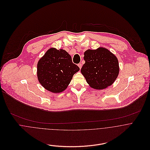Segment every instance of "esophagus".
I'll use <instances>...</instances> for the list:
<instances>
[{
	"label": "esophagus",
	"instance_id": "1",
	"mask_svg": "<svg viewBox=\"0 0 150 150\" xmlns=\"http://www.w3.org/2000/svg\"><path fill=\"white\" fill-rule=\"evenodd\" d=\"M78 66H79V68L81 69V67H82V64H78Z\"/></svg>",
	"mask_w": 150,
	"mask_h": 150
}]
</instances>
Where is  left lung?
Instances as JSON below:
<instances>
[{
    "label": "left lung",
    "mask_w": 150,
    "mask_h": 150,
    "mask_svg": "<svg viewBox=\"0 0 150 150\" xmlns=\"http://www.w3.org/2000/svg\"><path fill=\"white\" fill-rule=\"evenodd\" d=\"M81 72L89 86L96 89H103L112 85L119 73L117 58L105 48L88 50L84 52Z\"/></svg>",
    "instance_id": "left-lung-1"
}]
</instances>
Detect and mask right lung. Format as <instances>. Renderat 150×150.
<instances>
[{"label":"right lung","mask_w":150,"mask_h":150,"mask_svg":"<svg viewBox=\"0 0 150 150\" xmlns=\"http://www.w3.org/2000/svg\"><path fill=\"white\" fill-rule=\"evenodd\" d=\"M37 67L39 83L47 90L56 93L65 90L73 75L80 70L65 50L55 48H51L45 52Z\"/></svg>","instance_id":"1"}]
</instances>
